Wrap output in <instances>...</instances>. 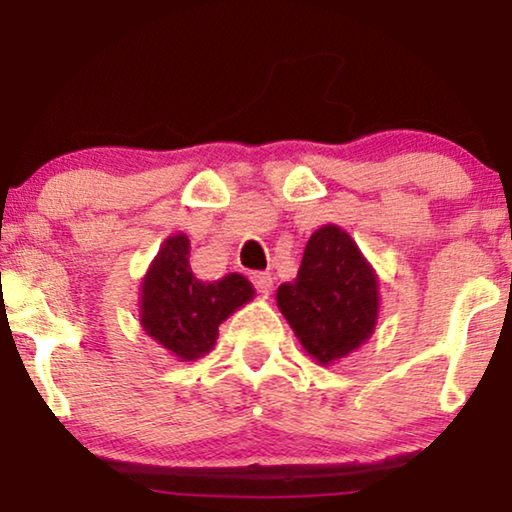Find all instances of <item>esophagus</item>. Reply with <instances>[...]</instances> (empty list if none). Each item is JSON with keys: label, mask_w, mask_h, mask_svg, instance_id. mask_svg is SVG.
<instances>
[{"label": "esophagus", "mask_w": 512, "mask_h": 512, "mask_svg": "<svg viewBox=\"0 0 512 512\" xmlns=\"http://www.w3.org/2000/svg\"><path fill=\"white\" fill-rule=\"evenodd\" d=\"M251 282H254L258 293L268 296V293L272 291V282H275V277H272L270 272H254V275H251Z\"/></svg>", "instance_id": "34e87169"}]
</instances>
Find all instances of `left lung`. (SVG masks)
<instances>
[{
    "mask_svg": "<svg viewBox=\"0 0 512 512\" xmlns=\"http://www.w3.org/2000/svg\"><path fill=\"white\" fill-rule=\"evenodd\" d=\"M277 305L305 352L331 366L375 333L380 282L352 235L328 223L307 240L298 277L279 286Z\"/></svg>",
    "mask_w": 512,
    "mask_h": 512,
    "instance_id": "1",
    "label": "left lung"
}]
</instances>
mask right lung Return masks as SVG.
<instances>
[{
  "label": "right lung",
  "instance_id": "obj_1",
  "mask_svg": "<svg viewBox=\"0 0 512 512\" xmlns=\"http://www.w3.org/2000/svg\"><path fill=\"white\" fill-rule=\"evenodd\" d=\"M191 240L170 235L142 279L139 321L149 338L179 361H195L216 345L219 326L254 298L247 277L230 272L216 282L193 275Z\"/></svg>",
  "mask_w": 512,
  "mask_h": 512
}]
</instances>
